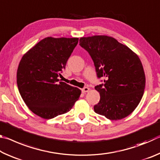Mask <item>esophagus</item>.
Listing matches in <instances>:
<instances>
[{
  "label": "esophagus",
  "mask_w": 160,
  "mask_h": 160,
  "mask_svg": "<svg viewBox=\"0 0 160 160\" xmlns=\"http://www.w3.org/2000/svg\"><path fill=\"white\" fill-rule=\"evenodd\" d=\"M90 90V89L89 88H84L83 89H82V93H86V92H88Z\"/></svg>",
  "instance_id": "esophagus-1"
}]
</instances>
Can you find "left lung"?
Masks as SVG:
<instances>
[{"mask_svg": "<svg viewBox=\"0 0 160 160\" xmlns=\"http://www.w3.org/2000/svg\"><path fill=\"white\" fill-rule=\"evenodd\" d=\"M80 45L92 58L97 77L105 78L104 85L94 88L100 94L94 112L112 121L131 114L139 104L145 87V72L138 56L106 35L81 37Z\"/></svg>", "mask_w": 160, "mask_h": 160, "instance_id": "1", "label": "left lung"}]
</instances>
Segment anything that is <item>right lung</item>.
<instances>
[{
  "mask_svg": "<svg viewBox=\"0 0 160 160\" xmlns=\"http://www.w3.org/2000/svg\"><path fill=\"white\" fill-rule=\"evenodd\" d=\"M78 38L46 37L24 54L17 70V84L27 106L44 119L68 112L81 90L58 79L76 47Z\"/></svg>",
  "mask_w": 160,
  "mask_h": 160,
  "instance_id": "obj_1",
  "label": "right lung"
}]
</instances>
